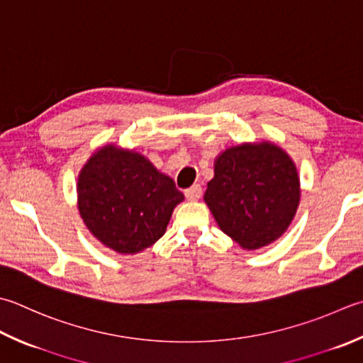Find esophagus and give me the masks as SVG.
<instances>
[{
  "label": "esophagus",
  "instance_id": "obj_1",
  "mask_svg": "<svg viewBox=\"0 0 363 363\" xmlns=\"http://www.w3.org/2000/svg\"><path fill=\"white\" fill-rule=\"evenodd\" d=\"M184 194H186V198L189 201H198L203 195V189H201V186L195 184V186H191L190 189H187L186 191H184Z\"/></svg>",
  "mask_w": 363,
  "mask_h": 363
}]
</instances>
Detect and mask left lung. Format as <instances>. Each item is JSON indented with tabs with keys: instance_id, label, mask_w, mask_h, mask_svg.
I'll list each match as a JSON object with an SVG mask.
<instances>
[{
	"instance_id": "1",
	"label": "left lung",
	"mask_w": 363,
	"mask_h": 363,
	"mask_svg": "<svg viewBox=\"0 0 363 363\" xmlns=\"http://www.w3.org/2000/svg\"><path fill=\"white\" fill-rule=\"evenodd\" d=\"M204 201L225 234L257 250L279 239L293 220L301 189L289 155L271 143L226 149L216 160Z\"/></svg>"
}]
</instances>
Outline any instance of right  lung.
<instances>
[{
	"label": "right lung",
	"mask_w": 363,
	"mask_h": 363,
	"mask_svg": "<svg viewBox=\"0 0 363 363\" xmlns=\"http://www.w3.org/2000/svg\"><path fill=\"white\" fill-rule=\"evenodd\" d=\"M184 195L172 177L141 154L105 146L78 176V209L88 230L111 250L129 255L151 247Z\"/></svg>",
	"instance_id": "1"
}]
</instances>
